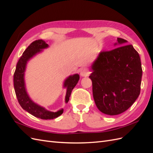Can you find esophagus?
I'll return each mask as SVG.
<instances>
[{"label":"esophagus","instance_id":"obj_1","mask_svg":"<svg viewBox=\"0 0 153 153\" xmlns=\"http://www.w3.org/2000/svg\"><path fill=\"white\" fill-rule=\"evenodd\" d=\"M89 73H90L89 71L88 70V69L85 68H82L80 69V74L82 76H86L87 75H89Z\"/></svg>","mask_w":153,"mask_h":153}]
</instances>
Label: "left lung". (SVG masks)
I'll list each match as a JSON object with an SVG mask.
<instances>
[{"label":"left lung","instance_id":"8db88e82","mask_svg":"<svg viewBox=\"0 0 153 153\" xmlns=\"http://www.w3.org/2000/svg\"><path fill=\"white\" fill-rule=\"evenodd\" d=\"M117 41L118 47L100 52L89 76L97 107L110 115L121 114L134 103L142 76L139 54L131 45H123L126 40L118 38Z\"/></svg>","mask_w":153,"mask_h":153}]
</instances>
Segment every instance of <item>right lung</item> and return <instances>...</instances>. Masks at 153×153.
Returning <instances> with one entry per match:
<instances>
[{"label":"right lung","mask_w":153,"mask_h":153,"mask_svg":"<svg viewBox=\"0 0 153 153\" xmlns=\"http://www.w3.org/2000/svg\"><path fill=\"white\" fill-rule=\"evenodd\" d=\"M48 47V45L42 39L33 41L27 48L20 59L18 60L13 78L15 94L18 103L22 108L36 117L46 120L57 118L63 113V109L60 110L56 112H53L34 103L27 94L24 82V72L27 61L37 53L41 52V50ZM79 78L80 76L78 74H75L72 76H69L64 82V87L67 88L65 98L66 103L68 102L72 90L77 84Z\"/></svg>","instance_id":"add662e5"}]
</instances>
